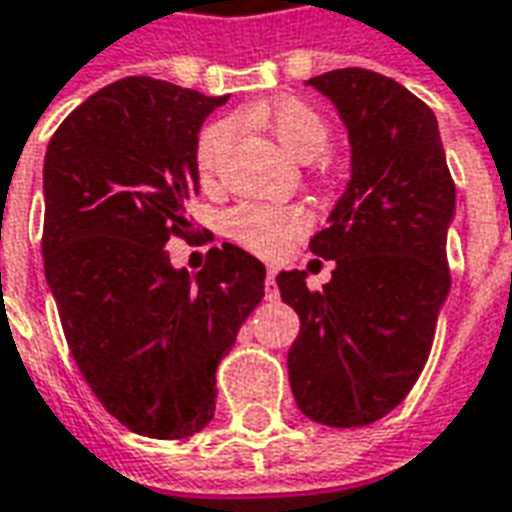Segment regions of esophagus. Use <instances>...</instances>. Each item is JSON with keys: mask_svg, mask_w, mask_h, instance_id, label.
Returning <instances> with one entry per match:
<instances>
[{"mask_svg": "<svg viewBox=\"0 0 512 512\" xmlns=\"http://www.w3.org/2000/svg\"><path fill=\"white\" fill-rule=\"evenodd\" d=\"M266 299H268V301H274V299H279V288H277V274H274V271H271V268H268V271H266Z\"/></svg>", "mask_w": 512, "mask_h": 512, "instance_id": "34e87169", "label": "esophagus"}]
</instances>
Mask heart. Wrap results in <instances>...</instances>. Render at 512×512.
<instances>
[{"instance_id": "heart-1", "label": "heart", "mask_w": 512, "mask_h": 512, "mask_svg": "<svg viewBox=\"0 0 512 512\" xmlns=\"http://www.w3.org/2000/svg\"><path fill=\"white\" fill-rule=\"evenodd\" d=\"M246 120L266 126L279 145L285 147L299 161L318 158L329 145V123L323 120L310 104L296 101V98H282L277 104H263L246 109ZM233 139V123L230 120H216L211 126L202 128L197 139V169L200 175H211L219 158ZM310 227V213L296 205H257L244 202L224 219L227 235L246 246L249 252L263 257H277L288 249L301 233Z\"/></svg>"}]
</instances>
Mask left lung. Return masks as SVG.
<instances>
[{
    "instance_id": "1",
    "label": "left lung",
    "mask_w": 512,
    "mask_h": 512,
    "mask_svg": "<svg viewBox=\"0 0 512 512\" xmlns=\"http://www.w3.org/2000/svg\"><path fill=\"white\" fill-rule=\"evenodd\" d=\"M343 117L351 180L310 249L334 260L332 282L277 277L299 312L288 354L290 389L329 428L376 422L411 392L428 362L447 293V227L455 213L439 123L403 84L365 68L310 79Z\"/></svg>"
}]
</instances>
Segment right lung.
Here are the masks:
<instances>
[{
	"mask_svg": "<svg viewBox=\"0 0 512 512\" xmlns=\"http://www.w3.org/2000/svg\"><path fill=\"white\" fill-rule=\"evenodd\" d=\"M227 95L128 76L54 131L43 164V266L62 332L93 395L150 439L200 433L216 367L266 293V266L213 246L200 274L172 268L200 194L197 134Z\"/></svg>",
	"mask_w": 512,
	"mask_h": 512,
	"instance_id": "obj_1",
	"label": "right lung"
}]
</instances>
